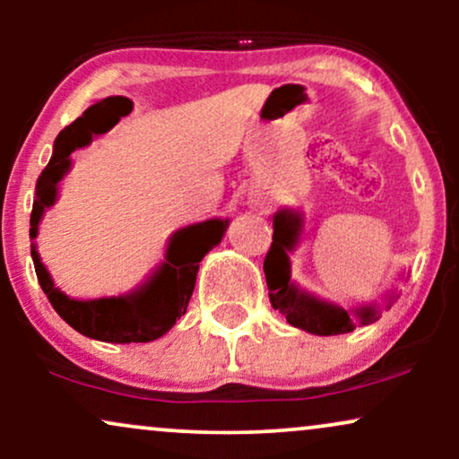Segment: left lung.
<instances>
[{
	"label": "left lung",
	"mask_w": 459,
	"mask_h": 459,
	"mask_svg": "<svg viewBox=\"0 0 459 459\" xmlns=\"http://www.w3.org/2000/svg\"><path fill=\"white\" fill-rule=\"evenodd\" d=\"M304 233V213L298 209H281L273 213L272 247L267 252L263 272H265L270 302L273 310L282 313L293 328L307 330L317 336L347 334L356 325H367L380 319L382 308H391L397 298V291H388L380 304H362L351 310H345L339 304L321 299L313 293L299 289L291 281V255L296 250Z\"/></svg>",
	"instance_id": "1"
}]
</instances>
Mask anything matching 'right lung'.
Returning a JSON list of instances; mask_svg holds the SVG:
<instances>
[{
  "instance_id": "right-lung-1",
  "label": "right lung",
  "mask_w": 459,
  "mask_h": 459,
  "mask_svg": "<svg viewBox=\"0 0 459 459\" xmlns=\"http://www.w3.org/2000/svg\"><path fill=\"white\" fill-rule=\"evenodd\" d=\"M131 109L134 101L127 97L101 99L79 116L75 123L60 131L54 142V155L36 183L34 207L30 215L31 261L45 296L71 328L103 343H149L166 334L177 319L186 315L200 261L222 241L230 222L229 218H212L175 230L168 239L163 261L140 287L129 293L77 299L56 287L34 241L39 237L40 220L47 209L56 204L60 181L71 170V152L91 144L94 135L108 134L120 118L131 114Z\"/></svg>"
}]
</instances>
